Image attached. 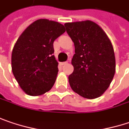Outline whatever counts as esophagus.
I'll use <instances>...</instances> for the list:
<instances>
[{
  "instance_id": "1",
  "label": "esophagus",
  "mask_w": 129,
  "mask_h": 129,
  "mask_svg": "<svg viewBox=\"0 0 129 129\" xmlns=\"http://www.w3.org/2000/svg\"><path fill=\"white\" fill-rule=\"evenodd\" d=\"M67 63H68L67 62H62V63H60V65H61V66H63V65L67 64Z\"/></svg>"
}]
</instances>
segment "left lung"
<instances>
[{"mask_svg": "<svg viewBox=\"0 0 129 129\" xmlns=\"http://www.w3.org/2000/svg\"><path fill=\"white\" fill-rule=\"evenodd\" d=\"M64 25L75 47L74 72L69 76L70 86L85 99L98 98L109 87L115 73L112 44L102 28L92 21Z\"/></svg>", "mask_w": 129, "mask_h": 129, "instance_id": "1", "label": "left lung"}]
</instances>
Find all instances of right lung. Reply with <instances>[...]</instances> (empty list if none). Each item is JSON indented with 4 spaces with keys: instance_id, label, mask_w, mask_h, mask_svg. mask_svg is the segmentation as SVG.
<instances>
[{
    "instance_id": "1",
    "label": "right lung",
    "mask_w": 129,
    "mask_h": 129,
    "mask_svg": "<svg viewBox=\"0 0 129 129\" xmlns=\"http://www.w3.org/2000/svg\"><path fill=\"white\" fill-rule=\"evenodd\" d=\"M65 31L64 26L57 22L38 19L27 27L14 44L12 72L27 95L44 94L54 85L58 63L53 55V42Z\"/></svg>"
}]
</instances>
